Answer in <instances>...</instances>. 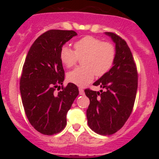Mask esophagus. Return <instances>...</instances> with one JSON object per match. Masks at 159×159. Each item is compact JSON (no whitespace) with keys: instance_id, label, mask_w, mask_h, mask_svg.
Instances as JSON below:
<instances>
[{"instance_id":"esophagus-1","label":"esophagus","mask_w":159,"mask_h":159,"mask_svg":"<svg viewBox=\"0 0 159 159\" xmlns=\"http://www.w3.org/2000/svg\"><path fill=\"white\" fill-rule=\"evenodd\" d=\"M79 94H81V95H83V94H84V89H82V88H79Z\"/></svg>"}]
</instances>
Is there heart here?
<instances>
[{"label": "heart", "instance_id": "b5f03b06", "mask_svg": "<svg viewBox=\"0 0 159 159\" xmlns=\"http://www.w3.org/2000/svg\"><path fill=\"white\" fill-rule=\"evenodd\" d=\"M75 51L68 47L61 50L60 59L66 68H71L82 58V66L70 70L67 75L70 82L84 86L94 79V74L102 77L109 71L115 61L116 49L110 42L92 36H85L74 44Z\"/></svg>", "mask_w": 159, "mask_h": 159}]
</instances>
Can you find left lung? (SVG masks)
Returning <instances> with one entry per match:
<instances>
[{"label":"left lung","mask_w":159,"mask_h":159,"mask_svg":"<svg viewBox=\"0 0 159 159\" xmlns=\"http://www.w3.org/2000/svg\"><path fill=\"white\" fill-rule=\"evenodd\" d=\"M115 43L116 56L113 67L94 83L105 91L84 90L89 98L88 124L92 131L110 135L121 129L129 118L135 101L138 72L129 47L124 39L112 32H105Z\"/></svg>","instance_id":"1"}]
</instances>
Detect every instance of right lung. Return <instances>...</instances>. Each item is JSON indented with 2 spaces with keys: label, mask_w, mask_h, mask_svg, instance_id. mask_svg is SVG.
Masks as SVG:
<instances>
[{
  "label": "right lung",
  "mask_w": 159,
  "mask_h": 159,
  "mask_svg": "<svg viewBox=\"0 0 159 159\" xmlns=\"http://www.w3.org/2000/svg\"><path fill=\"white\" fill-rule=\"evenodd\" d=\"M76 35L74 30H48L35 40L25 58L20 80L22 103L30 125L46 135L65 129L67 113L79 94L73 83L62 85L65 70L60 59L64 44Z\"/></svg>",
  "instance_id": "add662e5"
}]
</instances>
